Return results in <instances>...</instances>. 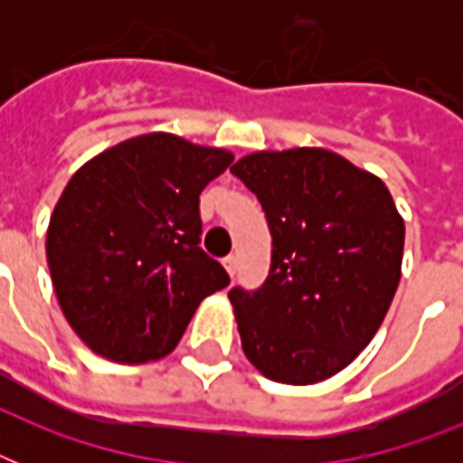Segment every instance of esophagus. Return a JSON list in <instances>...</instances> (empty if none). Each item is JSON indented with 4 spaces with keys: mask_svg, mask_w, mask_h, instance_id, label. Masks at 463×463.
I'll return each instance as SVG.
<instances>
[{
    "mask_svg": "<svg viewBox=\"0 0 463 463\" xmlns=\"http://www.w3.org/2000/svg\"><path fill=\"white\" fill-rule=\"evenodd\" d=\"M223 267L228 274L235 276V271H238V257H235V254H228V257L223 260Z\"/></svg>",
    "mask_w": 463,
    "mask_h": 463,
    "instance_id": "34e87169",
    "label": "esophagus"
}]
</instances>
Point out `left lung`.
I'll list each match as a JSON object with an SVG mask.
<instances>
[{
    "mask_svg": "<svg viewBox=\"0 0 463 463\" xmlns=\"http://www.w3.org/2000/svg\"><path fill=\"white\" fill-rule=\"evenodd\" d=\"M231 173L271 231L267 281L228 293L247 360L283 384L341 373L373 341L402 279L403 218L389 189L326 148L260 151Z\"/></svg>",
    "mask_w": 463,
    "mask_h": 463,
    "instance_id": "obj_1",
    "label": "left lung"
}]
</instances>
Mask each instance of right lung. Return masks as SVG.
Segmentation results:
<instances>
[{
    "label": "right lung",
    "instance_id": "1",
    "mask_svg": "<svg viewBox=\"0 0 463 463\" xmlns=\"http://www.w3.org/2000/svg\"><path fill=\"white\" fill-rule=\"evenodd\" d=\"M231 163L223 148L156 132L76 170L45 252L61 312L90 351L127 365L163 358L203 298L231 283L199 247V194Z\"/></svg>",
    "mask_w": 463,
    "mask_h": 463
}]
</instances>
